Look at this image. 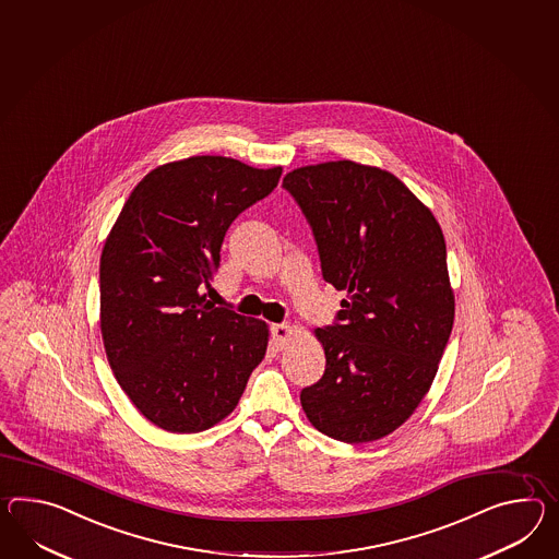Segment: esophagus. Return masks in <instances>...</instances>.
<instances>
[{
    "mask_svg": "<svg viewBox=\"0 0 559 559\" xmlns=\"http://www.w3.org/2000/svg\"><path fill=\"white\" fill-rule=\"evenodd\" d=\"M271 335H273L274 347H276V349H283L286 341L290 340V335H293V328L286 325V323L273 325V328H271Z\"/></svg>",
    "mask_w": 559,
    "mask_h": 559,
    "instance_id": "34e87169",
    "label": "esophagus"
}]
</instances>
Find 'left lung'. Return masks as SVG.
<instances>
[{
	"label": "left lung",
	"instance_id": "8db88e82",
	"mask_svg": "<svg viewBox=\"0 0 559 559\" xmlns=\"http://www.w3.org/2000/svg\"><path fill=\"white\" fill-rule=\"evenodd\" d=\"M283 186L313 228L325 281L347 290L340 325L314 329L328 364L300 406L335 440H380L420 406L449 343L444 234L428 205L373 165H305Z\"/></svg>",
	"mask_w": 559,
	"mask_h": 559
}]
</instances>
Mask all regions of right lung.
I'll list each match as a JSON object with an SVG mask.
<instances>
[{
	"label": "right lung",
	"mask_w": 559,
	"mask_h": 559,
	"mask_svg": "<svg viewBox=\"0 0 559 559\" xmlns=\"http://www.w3.org/2000/svg\"><path fill=\"white\" fill-rule=\"evenodd\" d=\"M259 169L193 155L151 169L131 191L100 254V333L110 369L151 424L202 432L238 406L264 359L269 325L202 295L234 218L276 188Z\"/></svg>",
	"instance_id": "obj_1"
}]
</instances>
